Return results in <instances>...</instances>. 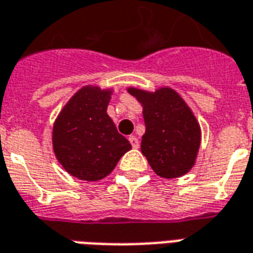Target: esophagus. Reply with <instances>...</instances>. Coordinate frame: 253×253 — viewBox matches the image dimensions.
Returning <instances> with one entry per match:
<instances>
[{
  "label": "esophagus",
  "mask_w": 253,
  "mask_h": 253,
  "mask_svg": "<svg viewBox=\"0 0 253 253\" xmlns=\"http://www.w3.org/2000/svg\"><path fill=\"white\" fill-rule=\"evenodd\" d=\"M128 141L131 143L132 149H138V147H139V141H138V138H136L135 135L128 136Z\"/></svg>",
  "instance_id": "obj_1"
}]
</instances>
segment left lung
Returning <instances> with one entry per match:
<instances>
[{
    "mask_svg": "<svg viewBox=\"0 0 253 253\" xmlns=\"http://www.w3.org/2000/svg\"><path fill=\"white\" fill-rule=\"evenodd\" d=\"M143 107L146 132L141 151L162 178H177L193 168L201 143V128L185 100L169 87L155 92L130 88Z\"/></svg>",
    "mask_w": 253,
    "mask_h": 253,
    "instance_id": "1",
    "label": "left lung"
}]
</instances>
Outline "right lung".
<instances>
[{"label": "right lung", "mask_w": 253, "mask_h": 253, "mask_svg": "<svg viewBox=\"0 0 253 253\" xmlns=\"http://www.w3.org/2000/svg\"><path fill=\"white\" fill-rule=\"evenodd\" d=\"M111 93V89L85 85L69 99L55 121L52 143L56 158L76 178H104L131 149L107 115Z\"/></svg>", "instance_id": "1"}]
</instances>
